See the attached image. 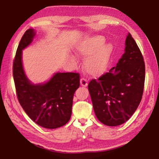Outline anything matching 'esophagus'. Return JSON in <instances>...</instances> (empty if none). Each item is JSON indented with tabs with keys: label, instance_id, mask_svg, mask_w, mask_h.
I'll list each match as a JSON object with an SVG mask.
<instances>
[{
	"label": "esophagus",
	"instance_id": "esophagus-1",
	"mask_svg": "<svg viewBox=\"0 0 159 159\" xmlns=\"http://www.w3.org/2000/svg\"><path fill=\"white\" fill-rule=\"evenodd\" d=\"M80 85L83 86V87H87L88 86V80L87 79H84V78H83V79H80Z\"/></svg>",
	"mask_w": 159,
	"mask_h": 159
}]
</instances>
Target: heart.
<instances>
[{"label":"heart","instance_id":"obj_1","mask_svg":"<svg viewBox=\"0 0 159 159\" xmlns=\"http://www.w3.org/2000/svg\"><path fill=\"white\" fill-rule=\"evenodd\" d=\"M102 36H95L78 43L75 47V53L78 56L85 57L84 69L92 76H99L107 70L112 53V46L105 44Z\"/></svg>","mask_w":159,"mask_h":159}]
</instances>
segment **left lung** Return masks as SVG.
<instances>
[{
    "mask_svg": "<svg viewBox=\"0 0 159 159\" xmlns=\"http://www.w3.org/2000/svg\"><path fill=\"white\" fill-rule=\"evenodd\" d=\"M125 44V53L116 67L88 84L95 115L107 126L126 122L136 111L143 94L145 65L142 53L130 33Z\"/></svg>",
    "mask_w": 159,
    "mask_h": 159,
    "instance_id": "8db88e82",
    "label": "left lung"
}]
</instances>
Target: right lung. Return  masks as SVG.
<instances>
[{"instance_id":"right-lung-1","label":"right lung","mask_w":159,"mask_h":159,"mask_svg":"<svg viewBox=\"0 0 159 159\" xmlns=\"http://www.w3.org/2000/svg\"><path fill=\"white\" fill-rule=\"evenodd\" d=\"M33 29L25 32L13 62V77L17 98L30 119L47 129L64 126L70 120L75 91L80 86L79 73H56L44 84L33 85L22 65V50L33 41Z\"/></svg>"}]
</instances>
